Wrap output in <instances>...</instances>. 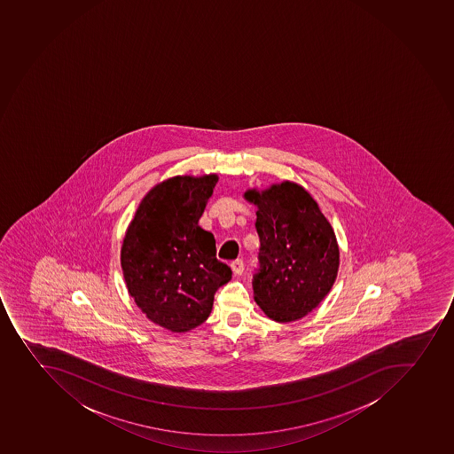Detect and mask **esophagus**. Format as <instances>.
<instances>
[{"label": "esophagus", "instance_id": "obj_1", "mask_svg": "<svg viewBox=\"0 0 454 454\" xmlns=\"http://www.w3.org/2000/svg\"><path fill=\"white\" fill-rule=\"evenodd\" d=\"M231 267H232L233 273L235 275H242L244 273V269H246V266H244V262L242 260H235V262H231Z\"/></svg>", "mask_w": 454, "mask_h": 454}]
</instances>
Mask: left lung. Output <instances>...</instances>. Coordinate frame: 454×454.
I'll return each instance as SVG.
<instances>
[{
	"mask_svg": "<svg viewBox=\"0 0 454 454\" xmlns=\"http://www.w3.org/2000/svg\"><path fill=\"white\" fill-rule=\"evenodd\" d=\"M257 204L258 267L254 300L271 320H300L329 294L339 269L336 235L298 184L246 192Z\"/></svg>",
	"mask_w": 454,
	"mask_h": 454,
	"instance_id": "8db88e82",
	"label": "left lung"
}]
</instances>
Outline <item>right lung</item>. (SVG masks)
I'll return each instance as SVG.
<instances>
[{"label":"right lung","mask_w":454,"mask_h":454,"mask_svg":"<svg viewBox=\"0 0 454 454\" xmlns=\"http://www.w3.org/2000/svg\"><path fill=\"white\" fill-rule=\"evenodd\" d=\"M217 175L174 176L147 192L125 233L121 266L129 295L147 318L175 333L207 320L232 270L199 225Z\"/></svg>","instance_id":"obj_1"}]
</instances>
